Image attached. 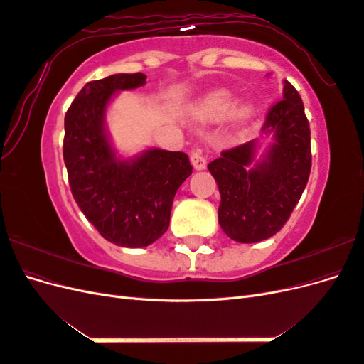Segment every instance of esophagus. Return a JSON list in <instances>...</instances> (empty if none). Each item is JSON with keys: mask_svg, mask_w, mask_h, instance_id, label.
Listing matches in <instances>:
<instances>
[{"mask_svg": "<svg viewBox=\"0 0 364 364\" xmlns=\"http://www.w3.org/2000/svg\"><path fill=\"white\" fill-rule=\"evenodd\" d=\"M190 161L193 164L194 170H203L206 167V158L203 156V153L200 150H194L191 151Z\"/></svg>", "mask_w": 364, "mask_h": 364, "instance_id": "esophagus-1", "label": "esophagus"}]
</instances>
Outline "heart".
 <instances>
[{
    "instance_id": "1",
    "label": "heart",
    "mask_w": 364,
    "mask_h": 364,
    "mask_svg": "<svg viewBox=\"0 0 364 364\" xmlns=\"http://www.w3.org/2000/svg\"><path fill=\"white\" fill-rule=\"evenodd\" d=\"M230 111H232V97L228 92H214L194 107V115L208 123H215V121L225 119ZM249 112V106L241 105L235 111V115L245 118Z\"/></svg>"
}]
</instances>
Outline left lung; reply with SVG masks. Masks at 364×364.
Segmentation results:
<instances>
[{
  "label": "left lung",
  "instance_id": "1",
  "mask_svg": "<svg viewBox=\"0 0 364 364\" xmlns=\"http://www.w3.org/2000/svg\"><path fill=\"white\" fill-rule=\"evenodd\" d=\"M273 142L255 161L257 139L222 151L208 164L218 185V223L238 243H257L282 229L299 202L311 171L310 126L302 98L284 80L282 100L262 126Z\"/></svg>",
  "mask_w": 364,
  "mask_h": 364
}]
</instances>
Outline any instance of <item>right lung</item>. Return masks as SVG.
Instances as JSON below:
<instances>
[{"label": "right lung", "instance_id": "1", "mask_svg": "<svg viewBox=\"0 0 364 364\" xmlns=\"http://www.w3.org/2000/svg\"><path fill=\"white\" fill-rule=\"evenodd\" d=\"M146 79L112 74L86 83L65 115L63 161L74 200L103 238L123 247H146L168 229L176 191L193 173L183 151L117 155L106 130L107 106Z\"/></svg>", "mask_w": 364, "mask_h": 364}]
</instances>
